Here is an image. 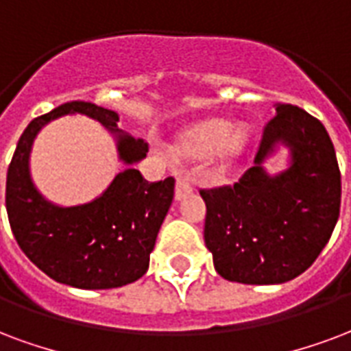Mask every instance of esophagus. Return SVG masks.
I'll list each match as a JSON object with an SVG mask.
<instances>
[{"label": "esophagus", "instance_id": "1", "mask_svg": "<svg viewBox=\"0 0 351 351\" xmlns=\"http://www.w3.org/2000/svg\"><path fill=\"white\" fill-rule=\"evenodd\" d=\"M194 191V185H192V181L185 176H179L178 183H176V199H183L185 196L192 194Z\"/></svg>", "mask_w": 351, "mask_h": 351}]
</instances>
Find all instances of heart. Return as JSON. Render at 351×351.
I'll return each instance as SVG.
<instances>
[{
  "mask_svg": "<svg viewBox=\"0 0 351 351\" xmlns=\"http://www.w3.org/2000/svg\"><path fill=\"white\" fill-rule=\"evenodd\" d=\"M250 138V129L244 123L233 125L226 120H209L179 136L178 152L183 157L197 159L215 152L218 165H229L242 154Z\"/></svg>",
  "mask_w": 351,
  "mask_h": 351,
  "instance_id": "1",
  "label": "heart"
}]
</instances>
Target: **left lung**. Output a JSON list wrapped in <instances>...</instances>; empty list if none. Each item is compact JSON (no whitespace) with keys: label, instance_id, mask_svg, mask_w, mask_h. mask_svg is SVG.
Returning <instances> with one entry per match:
<instances>
[{"label":"left lung","instance_id":"1","mask_svg":"<svg viewBox=\"0 0 351 351\" xmlns=\"http://www.w3.org/2000/svg\"><path fill=\"white\" fill-rule=\"evenodd\" d=\"M276 112L255 166L235 185L199 191L215 270L246 285H276L304 274L328 244L341 210V170L322 122L296 105L278 104ZM278 143L291 149V166L270 176L262 162Z\"/></svg>","mask_w":351,"mask_h":351}]
</instances>
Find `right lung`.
Listing matches in <instances>:
<instances>
[{
	"label": "right lung",
	"instance_id": "obj_1",
	"mask_svg": "<svg viewBox=\"0 0 351 351\" xmlns=\"http://www.w3.org/2000/svg\"><path fill=\"white\" fill-rule=\"evenodd\" d=\"M86 114L117 136L119 156L128 165L90 204L59 208L32 185L28 154L36 133L64 114ZM114 110L70 101L38 116L18 141L7 172L5 204L18 246L42 272L75 289H116L146 274L157 233L173 199L176 179L147 183L131 165L147 154V142L116 129Z\"/></svg>",
	"mask_w": 351,
	"mask_h": 351
}]
</instances>
